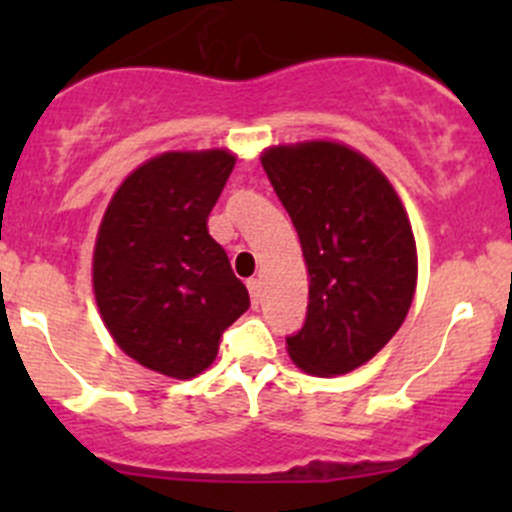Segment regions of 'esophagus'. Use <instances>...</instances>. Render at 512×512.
I'll use <instances>...</instances> for the list:
<instances>
[{
  "mask_svg": "<svg viewBox=\"0 0 512 512\" xmlns=\"http://www.w3.org/2000/svg\"><path fill=\"white\" fill-rule=\"evenodd\" d=\"M247 289H250V299H252V307H257L260 304V280H247Z\"/></svg>",
  "mask_w": 512,
  "mask_h": 512,
  "instance_id": "obj_1",
  "label": "esophagus"
}]
</instances>
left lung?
Returning a JSON list of instances; mask_svg holds the SVG:
<instances>
[{
    "instance_id": "8db88e82",
    "label": "left lung",
    "mask_w": 512,
    "mask_h": 512,
    "mask_svg": "<svg viewBox=\"0 0 512 512\" xmlns=\"http://www.w3.org/2000/svg\"><path fill=\"white\" fill-rule=\"evenodd\" d=\"M302 242L309 304L287 337L314 376L349 374L399 332L416 292V240L386 175L349 146L309 141L262 153Z\"/></svg>"
}]
</instances>
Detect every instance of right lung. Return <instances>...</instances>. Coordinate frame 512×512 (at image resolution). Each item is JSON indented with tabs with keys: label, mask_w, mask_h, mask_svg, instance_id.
Wrapping results in <instances>:
<instances>
[{
	"label": "right lung",
	"mask_w": 512,
	"mask_h": 512,
	"mask_svg": "<svg viewBox=\"0 0 512 512\" xmlns=\"http://www.w3.org/2000/svg\"><path fill=\"white\" fill-rule=\"evenodd\" d=\"M235 156L170 151L133 170L108 203L94 247L103 324L131 359L190 379L218 356L220 337L250 307L247 287L210 237Z\"/></svg>",
	"instance_id": "right-lung-1"
}]
</instances>
